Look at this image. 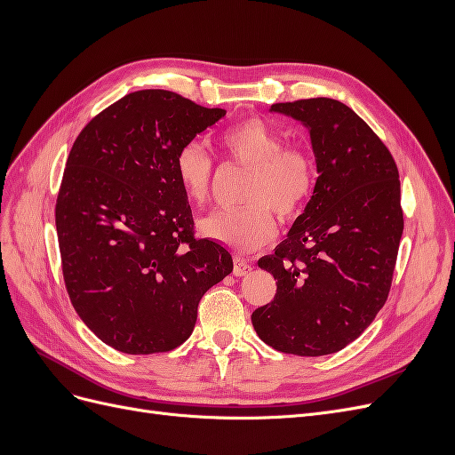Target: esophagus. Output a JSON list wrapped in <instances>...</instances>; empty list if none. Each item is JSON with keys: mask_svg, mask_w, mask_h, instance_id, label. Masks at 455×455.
I'll return each instance as SVG.
<instances>
[{"mask_svg": "<svg viewBox=\"0 0 455 455\" xmlns=\"http://www.w3.org/2000/svg\"><path fill=\"white\" fill-rule=\"evenodd\" d=\"M251 269H252V266L244 258L233 259V275H237V277H243V275L251 273Z\"/></svg>", "mask_w": 455, "mask_h": 455, "instance_id": "34e87169", "label": "esophagus"}]
</instances>
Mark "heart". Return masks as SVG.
<instances>
[{
    "label": "heart",
    "instance_id": "b5f03b06",
    "mask_svg": "<svg viewBox=\"0 0 455 455\" xmlns=\"http://www.w3.org/2000/svg\"><path fill=\"white\" fill-rule=\"evenodd\" d=\"M218 142L224 157L251 171V178L241 194L244 206L204 218L201 231L235 251H256L277 233L273 214L292 220L306 209L316 186L315 163L306 149L284 146L283 136L256 117L228 127ZM174 172L191 201L211 199L214 159L199 142L178 149Z\"/></svg>",
    "mask_w": 455,
    "mask_h": 455
}]
</instances>
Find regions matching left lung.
Listing matches in <instances>:
<instances>
[{
    "mask_svg": "<svg viewBox=\"0 0 455 455\" xmlns=\"http://www.w3.org/2000/svg\"><path fill=\"white\" fill-rule=\"evenodd\" d=\"M271 109L309 127L319 178L288 237L258 259L277 292L252 324L281 353L330 355L359 338L387 301L404 229L398 169L379 136L339 100Z\"/></svg>",
    "mask_w": 455,
    "mask_h": 455,
    "instance_id": "1",
    "label": "left lung"
}]
</instances>
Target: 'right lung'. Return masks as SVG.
Segmentation results:
<instances>
[{
  "mask_svg": "<svg viewBox=\"0 0 455 455\" xmlns=\"http://www.w3.org/2000/svg\"><path fill=\"white\" fill-rule=\"evenodd\" d=\"M226 116L148 89L94 116L76 139L57 220L68 296L106 346L167 353L191 336L203 294L233 269L226 246L197 239L178 149Z\"/></svg>",
  "mask_w": 455,
  "mask_h": 455,
  "instance_id": "right-lung-1",
  "label": "right lung"
}]
</instances>
